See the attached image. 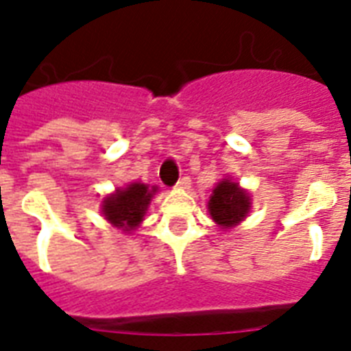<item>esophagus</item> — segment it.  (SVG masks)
I'll return each mask as SVG.
<instances>
[{
	"label": "esophagus",
	"instance_id": "1",
	"mask_svg": "<svg viewBox=\"0 0 351 351\" xmlns=\"http://www.w3.org/2000/svg\"><path fill=\"white\" fill-rule=\"evenodd\" d=\"M176 187H178V189H189V187H191V178H189V176H182L180 180L176 182Z\"/></svg>",
	"mask_w": 351,
	"mask_h": 351
}]
</instances>
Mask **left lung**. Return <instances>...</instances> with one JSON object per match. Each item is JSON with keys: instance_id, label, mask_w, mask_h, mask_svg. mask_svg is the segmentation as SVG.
I'll return each mask as SVG.
<instances>
[{"instance_id": "left-lung-1", "label": "left lung", "mask_w": 351, "mask_h": 351, "mask_svg": "<svg viewBox=\"0 0 351 351\" xmlns=\"http://www.w3.org/2000/svg\"><path fill=\"white\" fill-rule=\"evenodd\" d=\"M209 215L222 230H230L247 217L251 209L250 193L244 191L239 184L224 180L213 189L208 204Z\"/></svg>"}]
</instances>
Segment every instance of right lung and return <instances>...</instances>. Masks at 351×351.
<instances>
[{"label": "right lung", "instance_id": "add662e5", "mask_svg": "<svg viewBox=\"0 0 351 351\" xmlns=\"http://www.w3.org/2000/svg\"><path fill=\"white\" fill-rule=\"evenodd\" d=\"M156 191V186L149 187L147 184L132 182L123 189H117V193L104 198L101 213L114 228L129 233L142 224L143 215Z\"/></svg>", "mask_w": 351, "mask_h": 351}]
</instances>
